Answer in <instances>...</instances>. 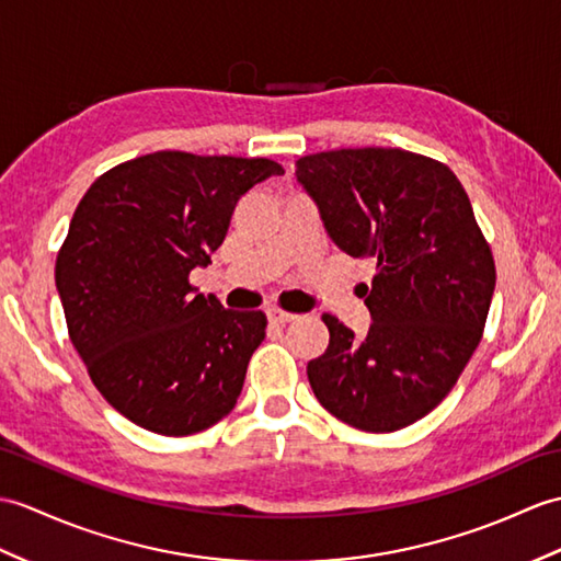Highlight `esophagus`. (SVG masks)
I'll list each match as a JSON object with an SVG mask.
<instances>
[{
    "label": "esophagus",
    "mask_w": 561,
    "mask_h": 561,
    "mask_svg": "<svg viewBox=\"0 0 561 561\" xmlns=\"http://www.w3.org/2000/svg\"><path fill=\"white\" fill-rule=\"evenodd\" d=\"M267 320L275 322V324H284V322L296 320V316H294V312H286V310H279V308H267Z\"/></svg>",
    "instance_id": "1"
}]
</instances>
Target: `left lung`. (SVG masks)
Returning a JSON list of instances; mask_svg holds the SVG:
<instances>
[{
    "label": "left lung",
    "instance_id": "8db88e82",
    "mask_svg": "<svg viewBox=\"0 0 561 561\" xmlns=\"http://www.w3.org/2000/svg\"><path fill=\"white\" fill-rule=\"evenodd\" d=\"M296 181L328 237L373 257L366 336L322 316L330 346L308 363L312 392L336 419L394 433L433 411L483 336L494 260L449 167L399 148L308 154Z\"/></svg>",
    "mask_w": 561,
    "mask_h": 561
}]
</instances>
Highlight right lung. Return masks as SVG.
<instances>
[{"mask_svg":"<svg viewBox=\"0 0 561 561\" xmlns=\"http://www.w3.org/2000/svg\"><path fill=\"white\" fill-rule=\"evenodd\" d=\"M284 174L265 158L162 150L110 169L78 203L55 282L71 344L112 407L181 437L237 407L260 310H229L188 284L210 265L241 195Z\"/></svg>","mask_w":561,"mask_h":561,"instance_id":"obj_1","label":"right lung"}]
</instances>
